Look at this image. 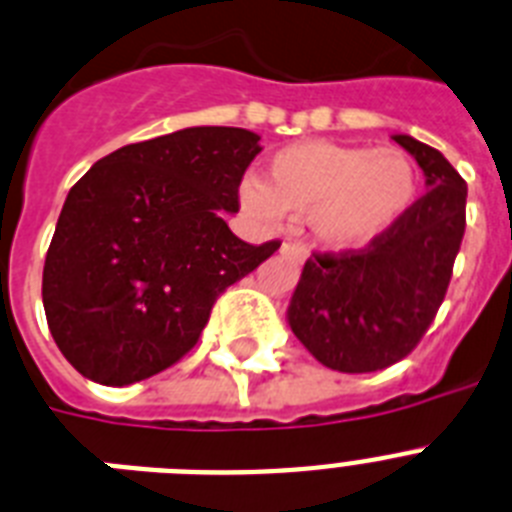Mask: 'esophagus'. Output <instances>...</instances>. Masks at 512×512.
I'll return each instance as SVG.
<instances>
[{
	"mask_svg": "<svg viewBox=\"0 0 512 512\" xmlns=\"http://www.w3.org/2000/svg\"><path fill=\"white\" fill-rule=\"evenodd\" d=\"M282 253H285V256H290L292 261H295V264H303L305 259H308V251H305V246L303 243H282Z\"/></svg>",
	"mask_w": 512,
	"mask_h": 512,
	"instance_id": "obj_1",
	"label": "esophagus"
}]
</instances>
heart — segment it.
Instances as JSON below:
<instances>
[{
  "label": "heart",
  "mask_w": 512,
  "mask_h": 512,
  "mask_svg": "<svg viewBox=\"0 0 512 512\" xmlns=\"http://www.w3.org/2000/svg\"><path fill=\"white\" fill-rule=\"evenodd\" d=\"M417 194L409 157L391 147L362 150L326 139L287 144L269 157L264 186L243 183L240 199L259 217L310 212V233L326 248L349 251L381 238Z\"/></svg>",
  "instance_id": "b5f03b06"
}]
</instances>
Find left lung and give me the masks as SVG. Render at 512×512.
<instances>
[{
  "mask_svg": "<svg viewBox=\"0 0 512 512\" xmlns=\"http://www.w3.org/2000/svg\"><path fill=\"white\" fill-rule=\"evenodd\" d=\"M427 194L362 251L305 261L287 323L321 365L375 373L417 347L445 298L466 227V181L430 144L393 134Z\"/></svg>",
  "mask_w": 512,
  "mask_h": 512,
  "instance_id": "left-lung-1",
  "label": "left lung"
}]
</instances>
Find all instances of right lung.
Segmentation results:
<instances>
[{
	"instance_id": "obj_1",
	"label": "right lung",
	"mask_w": 512,
	"mask_h": 512,
	"mask_svg": "<svg viewBox=\"0 0 512 512\" xmlns=\"http://www.w3.org/2000/svg\"><path fill=\"white\" fill-rule=\"evenodd\" d=\"M259 134L189 126L126 144L67 194L43 266L51 336L77 373L129 386L196 344L225 287L279 248L227 227Z\"/></svg>"
}]
</instances>
